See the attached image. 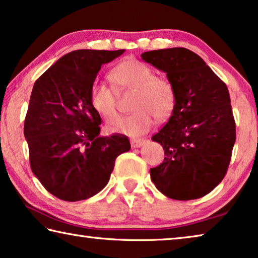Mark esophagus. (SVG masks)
<instances>
[{
    "instance_id": "34e87169",
    "label": "esophagus",
    "mask_w": 258,
    "mask_h": 258,
    "mask_svg": "<svg viewBox=\"0 0 258 258\" xmlns=\"http://www.w3.org/2000/svg\"><path fill=\"white\" fill-rule=\"evenodd\" d=\"M145 144V139H132V140H131V146H132L133 148H139V147H142Z\"/></svg>"
}]
</instances>
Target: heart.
Masks as SVG:
<instances>
[{
	"label": "heart",
	"mask_w": 258,
	"mask_h": 258,
	"mask_svg": "<svg viewBox=\"0 0 258 258\" xmlns=\"http://www.w3.org/2000/svg\"><path fill=\"white\" fill-rule=\"evenodd\" d=\"M114 91L133 89L131 109L113 128L114 132L138 137L151 128L157 119H165L173 111L175 93L172 84L165 78L154 76V71L145 63L127 59L118 64L109 73ZM111 87L103 83H94L89 101L94 111L107 124H114L119 118L117 96Z\"/></svg>",
	"instance_id": "heart-1"
}]
</instances>
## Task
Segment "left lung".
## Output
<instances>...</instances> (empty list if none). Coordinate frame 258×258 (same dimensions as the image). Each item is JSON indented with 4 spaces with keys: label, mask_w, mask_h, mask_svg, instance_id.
<instances>
[{
    "label": "left lung",
    "mask_w": 258,
    "mask_h": 258,
    "mask_svg": "<svg viewBox=\"0 0 258 258\" xmlns=\"http://www.w3.org/2000/svg\"><path fill=\"white\" fill-rule=\"evenodd\" d=\"M141 57L166 73L175 93L169 121L151 138L165 153L162 164L150 169L151 181L170 199L202 198L224 179L235 142L228 89L186 48L146 51Z\"/></svg>",
    "instance_id": "1"
}]
</instances>
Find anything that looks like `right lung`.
<instances>
[{
    "label": "right lung",
    "instance_id": "right-lung-1",
    "mask_svg": "<svg viewBox=\"0 0 258 258\" xmlns=\"http://www.w3.org/2000/svg\"><path fill=\"white\" fill-rule=\"evenodd\" d=\"M124 51L69 52L32 89L24 124L31 169L49 193L63 201H81L101 191L116 158L131 149L121 134L100 137L101 117L89 101L102 64Z\"/></svg>",
    "mask_w": 258,
    "mask_h": 258
}]
</instances>
